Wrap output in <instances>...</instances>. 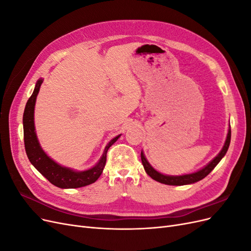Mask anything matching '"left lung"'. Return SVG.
I'll use <instances>...</instances> for the list:
<instances>
[{"mask_svg":"<svg viewBox=\"0 0 251 251\" xmlns=\"http://www.w3.org/2000/svg\"><path fill=\"white\" fill-rule=\"evenodd\" d=\"M230 138H231V130L229 127L228 133H227V137H226L225 143H224V146H223L221 151H220V153L214 159H212V160L207 165H205L204 168H202L201 170L197 171L195 173H192V174L181 175V176H170V175H163L161 173H159L149 163V161L147 160V158H146V156H144L142 151H141V161H142V164H143L144 171L147 172L149 176L151 179L160 182V183L168 184V185L193 184V183H196V182H198V181L202 180L203 178L206 177L207 175L216 168L217 164L220 161H221V159L225 156L227 150H228V148H229Z\"/></svg>","mask_w":251,"mask_h":251,"instance_id":"1","label":"left lung"}]
</instances>
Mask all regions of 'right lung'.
I'll use <instances>...</instances> for the list:
<instances>
[{
  "mask_svg": "<svg viewBox=\"0 0 251 251\" xmlns=\"http://www.w3.org/2000/svg\"><path fill=\"white\" fill-rule=\"evenodd\" d=\"M43 79H39L35 83L32 95L28 100L24 115H23V126H24V142L26 154L29 161L39 171L43 176L50 181L53 185L60 188H77L92 184L100 178L107 161V151L112 144L115 143L120 135L114 137L104 148L102 156L93 168L87 171H74L66 168L51 159L42 149L37 139L34 126V107L37 94L40 92Z\"/></svg>",
  "mask_w": 251,
  "mask_h": 251,
  "instance_id": "1",
  "label": "right lung"
}]
</instances>
